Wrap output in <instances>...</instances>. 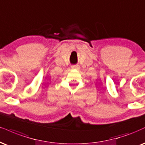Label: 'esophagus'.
Here are the masks:
<instances>
[{
  "label": "esophagus",
  "instance_id": "34e87169",
  "mask_svg": "<svg viewBox=\"0 0 145 145\" xmlns=\"http://www.w3.org/2000/svg\"><path fill=\"white\" fill-rule=\"evenodd\" d=\"M71 67V69H78V68H79V65H72Z\"/></svg>",
  "mask_w": 145,
  "mask_h": 145
}]
</instances>
